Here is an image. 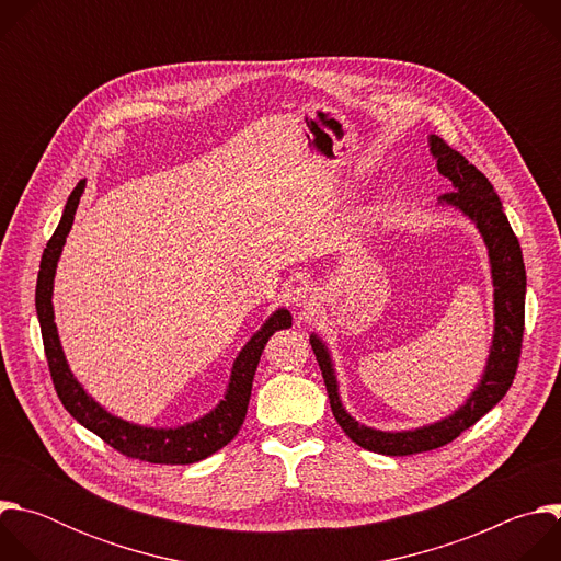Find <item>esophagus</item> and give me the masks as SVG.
<instances>
[{"mask_svg":"<svg viewBox=\"0 0 561 561\" xmlns=\"http://www.w3.org/2000/svg\"><path fill=\"white\" fill-rule=\"evenodd\" d=\"M290 301H293V306H295L297 310L308 312V310H312V308L317 306L319 293H317V288H312L310 284H301V286H297V288L293 290Z\"/></svg>","mask_w":561,"mask_h":561,"instance_id":"obj_1","label":"esophagus"}]
</instances>
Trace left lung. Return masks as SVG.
Listing matches in <instances>:
<instances>
[{
	"label": "left lung",
	"instance_id": "left-lung-1",
	"mask_svg": "<svg viewBox=\"0 0 561 561\" xmlns=\"http://www.w3.org/2000/svg\"><path fill=\"white\" fill-rule=\"evenodd\" d=\"M428 141L431 152L437 159V171L448 178L455 188L450 193H444L439 197V204L455 206L474 221V226L484 237L491 257V273L495 286V335L482 381L477 383L472 394L466 399V404L442 422L399 433L375 431L362 426L344 411L329 348L317 335H310V346L319 368H322V377L331 399V411L337 424L357 446L390 457L439 448L459 437L474 422L482 420L508 392L517 373L524 337L526 268L519 242L508 224V217L504 215L502 202L486 175L477 171L459 150L448 146L437 135H431Z\"/></svg>",
	"mask_w": 561,
	"mask_h": 561
}]
</instances>
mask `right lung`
I'll return each mask as SVG.
<instances>
[{
  "label": "right lung",
  "instance_id": "1",
  "mask_svg": "<svg viewBox=\"0 0 561 561\" xmlns=\"http://www.w3.org/2000/svg\"><path fill=\"white\" fill-rule=\"evenodd\" d=\"M84 186L87 182L82 180L75 186V191L66 202L61 221L44 249L39 275H37V288H35V306L39 317L44 351H46L48 370H50L59 402L79 424L93 431L108 446H113L126 457L150 461V463H193V461L206 459L208 455L224 448L239 433V428H242L249 411L253 377H255L262 351L275 331L293 327V317L286 308H279L266 319V324L251 337V342L242 351H239L232 364L230 383L224 399L217 404L215 411H210L202 420L180 428H148V426L124 422L106 413L82 388V383L72 377L59 344L57 327L53 322L55 319L53 314L55 268H57L61 249L66 244V234L70 232L79 197L84 193Z\"/></svg>",
  "mask_w": 561,
  "mask_h": 561
}]
</instances>
